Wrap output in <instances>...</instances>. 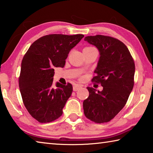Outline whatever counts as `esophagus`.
Instances as JSON below:
<instances>
[{
    "label": "esophagus",
    "mask_w": 153,
    "mask_h": 153,
    "mask_svg": "<svg viewBox=\"0 0 153 153\" xmlns=\"http://www.w3.org/2000/svg\"><path fill=\"white\" fill-rule=\"evenodd\" d=\"M82 87V86H81V85H76V86H74V88H73L74 91H77V90H79Z\"/></svg>",
    "instance_id": "1"
}]
</instances>
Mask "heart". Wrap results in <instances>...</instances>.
Returning a JSON list of instances; mask_svg holds the SVG:
<instances>
[{
	"label": "heart",
	"mask_w": 153,
	"mask_h": 153,
	"mask_svg": "<svg viewBox=\"0 0 153 153\" xmlns=\"http://www.w3.org/2000/svg\"><path fill=\"white\" fill-rule=\"evenodd\" d=\"M88 48H91V47H88Z\"/></svg>",
	"instance_id": "obj_1"
}]
</instances>
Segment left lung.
Wrapping results in <instances>:
<instances>
[{
    "mask_svg": "<svg viewBox=\"0 0 153 153\" xmlns=\"http://www.w3.org/2000/svg\"><path fill=\"white\" fill-rule=\"evenodd\" d=\"M84 40L94 45L100 57L92 80L103 87L99 91L87 87L89 97L83 102L84 115L95 123L108 122L126 105L134 87L135 65L124 44L102 35L90 36Z\"/></svg>",
    "mask_w": 153,
    "mask_h": 153,
    "instance_id": "1",
    "label": "left lung"
}]
</instances>
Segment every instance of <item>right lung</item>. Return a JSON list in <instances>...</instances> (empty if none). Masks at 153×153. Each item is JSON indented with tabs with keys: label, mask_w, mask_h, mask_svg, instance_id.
Segmentation results:
<instances>
[{
	"label": "right lung",
	"mask_w": 153,
	"mask_h": 153,
	"mask_svg": "<svg viewBox=\"0 0 153 153\" xmlns=\"http://www.w3.org/2000/svg\"><path fill=\"white\" fill-rule=\"evenodd\" d=\"M83 34L42 36L30 46L21 65L19 87L25 108L40 123L55 121L71 97V84L53 85L55 67H63L68 54Z\"/></svg>",
	"instance_id": "add662e5"
}]
</instances>
